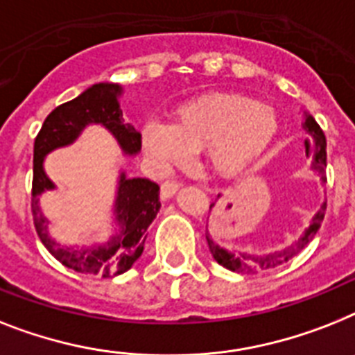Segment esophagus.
Returning a JSON list of instances; mask_svg holds the SVG:
<instances>
[{"instance_id":"obj_1","label":"esophagus","mask_w":355,"mask_h":355,"mask_svg":"<svg viewBox=\"0 0 355 355\" xmlns=\"http://www.w3.org/2000/svg\"><path fill=\"white\" fill-rule=\"evenodd\" d=\"M178 189H180V183H178V181H165V183L161 184V199H163V201L171 199L172 196L178 192Z\"/></svg>"}]
</instances>
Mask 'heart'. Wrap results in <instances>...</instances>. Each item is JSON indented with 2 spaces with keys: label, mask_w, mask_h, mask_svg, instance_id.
<instances>
[{
  "label": "heart",
  "mask_w": 355,
  "mask_h": 355,
  "mask_svg": "<svg viewBox=\"0 0 355 355\" xmlns=\"http://www.w3.org/2000/svg\"><path fill=\"white\" fill-rule=\"evenodd\" d=\"M276 132V112L268 105L237 94H216L183 105L171 127L148 123L143 128V146L165 166L207 150L210 168L232 175L261 156Z\"/></svg>",
  "instance_id": "b5f03b06"
}]
</instances>
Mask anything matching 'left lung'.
Instances as JSON below:
<instances>
[{
    "label": "left lung",
    "mask_w": 355,
    "mask_h": 355,
    "mask_svg": "<svg viewBox=\"0 0 355 355\" xmlns=\"http://www.w3.org/2000/svg\"><path fill=\"white\" fill-rule=\"evenodd\" d=\"M304 132L309 134L312 139L315 141V156L312 159V172L315 175H319V180L327 181V139H324V134L321 130L315 119L310 116V114L304 112V123H303ZM212 209V205H210ZM324 210H327V201L321 203L318 212L312 216L309 227L304 228V232L301 234L294 243H290L288 247L281 248V250H272L265 252V254H254V252H236V250H227V248L219 247L218 243H214V239L210 237L209 230H207V243H209L210 254L214 256V259L219 263L221 266L228 268L232 272H239V274H257V272L272 270V268H277L279 265H285L286 261H290L292 257H295L303 250L306 245H309L314 236L318 234L319 227L323 223Z\"/></svg>",
    "instance_id": "8db88e82"
}]
</instances>
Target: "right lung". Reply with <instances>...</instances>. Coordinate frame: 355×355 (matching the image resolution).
<instances>
[{"label": "right lung", "instance_id": "1", "mask_svg": "<svg viewBox=\"0 0 355 355\" xmlns=\"http://www.w3.org/2000/svg\"><path fill=\"white\" fill-rule=\"evenodd\" d=\"M123 94L118 83H96L72 101L55 107L46 116L36 141H34V180H32V216L36 232L46 250L65 266L79 274L110 277L127 272L143 254L146 228L150 227L161 209L159 187L145 178H127L119 174L114 223L116 232L108 241L89 247H63L49 234V221L41 212L40 196L54 190L55 184L45 172V157L55 148L72 145L89 125H101L118 141L127 156L141 150V134L125 123L119 108Z\"/></svg>", "mask_w": 355, "mask_h": 355}]
</instances>
